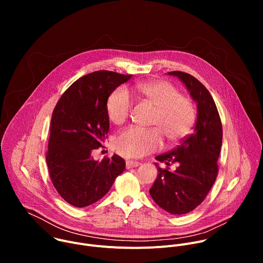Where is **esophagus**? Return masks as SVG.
Segmentation results:
<instances>
[{
	"label": "esophagus",
	"mask_w": 263,
	"mask_h": 263,
	"mask_svg": "<svg viewBox=\"0 0 263 263\" xmlns=\"http://www.w3.org/2000/svg\"><path fill=\"white\" fill-rule=\"evenodd\" d=\"M141 163L139 161H133V160H128L126 161V166L127 168H132V167H137Z\"/></svg>",
	"instance_id": "1"
}]
</instances>
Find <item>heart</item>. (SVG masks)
<instances>
[{
    "label": "heart",
    "mask_w": 263,
    "mask_h": 263,
    "mask_svg": "<svg viewBox=\"0 0 263 263\" xmlns=\"http://www.w3.org/2000/svg\"><path fill=\"white\" fill-rule=\"evenodd\" d=\"M140 101L155 108L151 125L153 129L131 127L123 131L115 141L116 151L128 158L142 157L152 153L163 143V135L168 142H177L189 135L195 123L196 112L193 103L180 96L178 89L165 81L141 82L132 88ZM132 102L123 89L112 92L106 104L109 120L121 125L130 115Z\"/></svg>",
    "instance_id": "1"
}]
</instances>
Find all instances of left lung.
Wrapping results in <instances>:
<instances>
[{"label": "left lung", "mask_w": 263, "mask_h": 263, "mask_svg": "<svg viewBox=\"0 0 263 263\" xmlns=\"http://www.w3.org/2000/svg\"><path fill=\"white\" fill-rule=\"evenodd\" d=\"M177 77L197 103V123L194 132L171 152L156 160L167 166L177 163L172 172L162 170L157 162L158 176L149 195L165 211L185 214L199 206L211 190L217 176V160L221 147L222 129L216 105L207 88L192 74L170 71Z\"/></svg>", "instance_id": "obj_1"}]
</instances>
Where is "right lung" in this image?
Instances as JSON below:
<instances>
[{"label": "right lung", "mask_w": 263, "mask_h": 263, "mask_svg": "<svg viewBox=\"0 0 263 263\" xmlns=\"http://www.w3.org/2000/svg\"><path fill=\"white\" fill-rule=\"evenodd\" d=\"M131 78L109 70L88 73L67 88L53 111L47 164L56 191L74 207L99 201L126 168L119 155L96 161L91 154L109 130V96Z\"/></svg>", "instance_id": "1"}]
</instances>
